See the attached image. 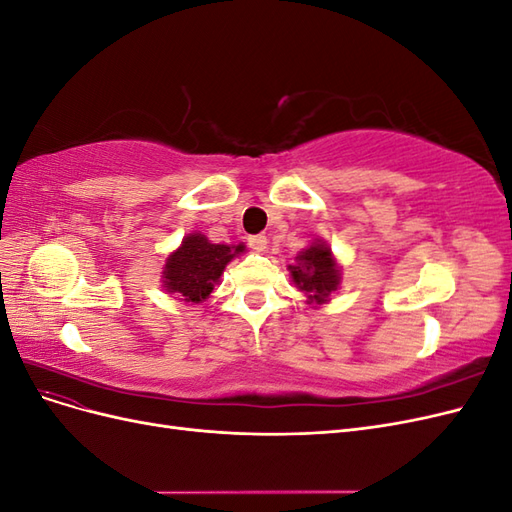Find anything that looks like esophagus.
Wrapping results in <instances>:
<instances>
[{"label":"esophagus","mask_w":512,"mask_h":512,"mask_svg":"<svg viewBox=\"0 0 512 512\" xmlns=\"http://www.w3.org/2000/svg\"><path fill=\"white\" fill-rule=\"evenodd\" d=\"M247 243H250L254 252H265L267 250V237L265 235H254V237L247 239Z\"/></svg>","instance_id":"obj_1"}]
</instances>
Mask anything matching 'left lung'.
<instances>
[{"mask_svg": "<svg viewBox=\"0 0 512 512\" xmlns=\"http://www.w3.org/2000/svg\"><path fill=\"white\" fill-rule=\"evenodd\" d=\"M294 260L297 262L288 265V271L292 275V282L307 297V303H327L329 294L337 290L339 282H342V273H339L331 247L318 239L307 250L297 254Z\"/></svg>", "mask_w": 512, "mask_h": 512, "instance_id": "8db88e82", "label": "left lung"}]
</instances>
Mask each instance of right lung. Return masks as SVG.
Masks as SVG:
<instances>
[{
  "mask_svg": "<svg viewBox=\"0 0 512 512\" xmlns=\"http://www.w3.org/2000/svg\"><path fill=\"white\" fill-rule=\"evenodd\" d=\"M243 250V243H211L200 232H192L166 258L162 271L164 290L177 294L185 303H203L213 292V286L220 282L228 262Z\"/></svg>",
  "mask_w": 512,
  "mask_h": 512,
  "instance_id": "1",
  "label": "right lung"
}]
</instances>
